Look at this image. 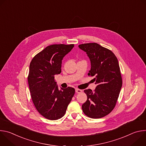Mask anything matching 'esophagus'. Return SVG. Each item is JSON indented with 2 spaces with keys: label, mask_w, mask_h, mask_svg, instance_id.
<instances>
[{
  "label": "esophagus",
  "mask_w": 146,
  "mask_h": 146,
  "mask_svg": "<svg viewBox=\"0 0 146 146\" xmlns=\"http://www.w3.org/2000/svg\"><path fill=\"white\" fill-rule=\"evenodd\" d=\"M81 92H82V90H81L80 89H78V88L76 89V92H77V93H81Z\"/></svg>",
  "instance_id": "esophagus-1"
}]
</instances>
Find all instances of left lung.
Listing matches in <instances>:
<instances>
[{"label":"left lung","instance_id":"obj_1","mask_svg":"<svg viewBox=\"0 0 146 146\" xmlns=\"http://www.w3.org/2000/svg\"><path fill=\"white\" fill-rule=\"evenodd\" d=\"M78 47L86 52L91 61L88 76L94 77L97 86L84 91L87 101L82 105L84 113L92 118H100L109 114L115 106L122 81L118 61L110 50L96 43L82 44Z\"/></svg>","mask_w":146,"mask_h":146}]
</instances>
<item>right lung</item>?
<instances>
[{
	"label": "right lung",
	"instance_id": "obj_1",
	"mask_svg": "<svg viewBox=\"0 0 146 146\" xmlns=\"http://www.w3.org/2000/svg\"><path fill=\"white\" fill-rule=\"evenodd\" d=\"M74 44H52L36 54L31 62L28 77L31 98L38 112L50 120L63 117L75 93L74 88L59 90L54 77L61 72L63 58Z\"/></svg>",
	"mask_w": 146,
	"mask_h": 146
}]
</instances>
